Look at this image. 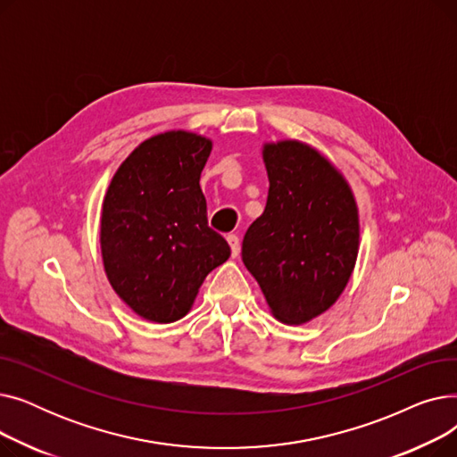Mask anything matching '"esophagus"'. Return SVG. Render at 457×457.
I'll list each match as a JSON object with an SVG mask.
<instances>
[{
	"label": "esophagus",
	"mask_w": 457,
	"mask_h": 457,
	"mask_svg": "<svg viewBox=\"0 0 457 457\" xmlns=\"http://www.w3.org/2000/svg\"><path fill=\"white\" fill-rule=\"evenodd\" d=\"M228 245L231 248V255L237 257L238 252H241V241H238L237 235H228Z\"/></svg>",
	"instance_id": "34e87169"
}]
</instances>
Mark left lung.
Listing matches in <instances>:
<instances>
[{
  "label": "left lung",
  "mask_w": 457,
  "mask_h": 457,
  "mask_svg": "<svg viewBox=\"0 0 457 457\" xmlns=\"http://www.w3.org/2000/svg\"><path fill=\"white\" fill-rule=\"evenodd\" d=\"M269 198L243 241V262L272 315L305 324L328 311L353 272L359 212L343 174L300 140L267 142Z\"/></svg>",
  "instance_id": "left-lung-1"
}]
</instances>
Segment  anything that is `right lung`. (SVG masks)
Returning <instances> with one entry per match:
<instances>
[{
    "mask_svg": "<svg viewBox=\"0 0 457 457\" xmlns=\"http://www.w3.org/2000/svg\"><path fill=\"white\" fill-rule=\"evenodd\" d=\"M212 142L190 131L155 135L111 179L100 243L107 279L138 317L183 319L205 276L228 261L226 238L207 226L200 176Z\"/></svg>",
    "mask_w": 457,
    "mask_h": 457,
    "instance_id": "1",
    "label": "right lung"
}]
</instances>
